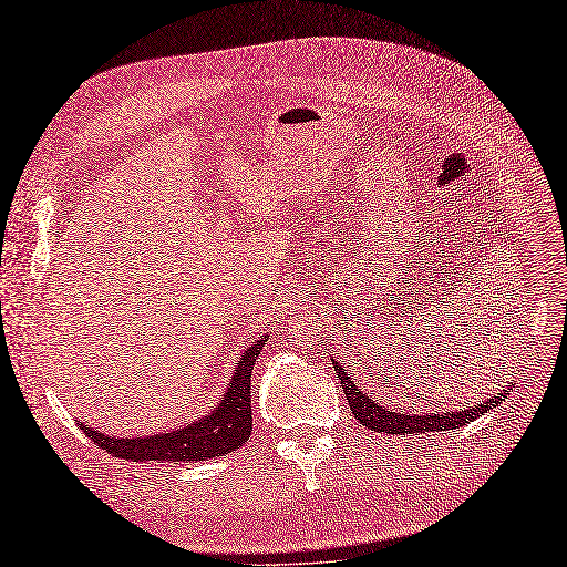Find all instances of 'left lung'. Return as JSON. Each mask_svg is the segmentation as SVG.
I'll return each instance as SVG.
<instances>
[{"instance_id":"obj_1","label":"left lung","mask_w":567,"mask_h":567,"mask_svg":"<svg viewBox=\"0 0 567 567\" xmlns=\"http://www.w3.org/2000/svg\"><path fill=\"white\" fill-rule=\"evenodd\" d=\"M336 379L340 381L342 390H346V398L350 402V409L354 419L371 427L375 433H392V435H409V433H431V431H454L458 425H466L480 416H485L489 409L499 406L506 394L513 390V383L506 385V390L496 392L494 398L473 404L468 409H456V411H437V414H398L392 409H383L379 400L369 398L367 392L357 388V381L350 379V373L342 369L333 359Z\"/></svg>"}]
</instances>
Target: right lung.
Masks as SVG:
<instances>
[{"instance_id": "1", "label": "right lung", "mask_w": 567, "mask_h": 567, "mask_svg": "<svg viewBox=\"0 0 567 567\" xmlns=\"http://www.w3.org/2000/svg\"><path fill=\"white\" fill-rule=\"evenodd\" d=\"M267 346V336L257 338L252 346L241 354V362L236 364L231 379L227 383L221 400L213 406L208 414L188 421L182 427H173L167 433L117 437L87 427L80 423L96 447L106 450L109 454L127 461H167V463H194L225 456L244 447L252 431L250 414V375L252 364L260 350Z\"/></svg>"}]
</instances>
